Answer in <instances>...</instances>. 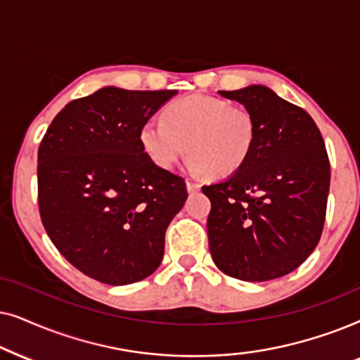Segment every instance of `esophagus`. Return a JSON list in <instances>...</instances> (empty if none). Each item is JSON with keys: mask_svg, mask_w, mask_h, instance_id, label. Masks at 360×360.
I'll list each match as a JSON object with an SVG mask.
<instances>
[{"mask_svg": "<svg viewBox=\"0 0 360 360\" xmlns=\"http://www.w3.org/2000/svg\"><path fill=\"white\" fill-rule=\"evenodd\" d=\"M186 188H188V193H189V194H194V193H198V191L200 189V186L195 184V183H191V181H188V183H186Z\"/></svg>", "mask_w": 360, "mask_h": 360, "instance_id": "obj_1", "label": "esophagus"}]
</instances>
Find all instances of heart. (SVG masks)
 <instances>
[{"label":"heart","instance_id":"heart-1","mask_svg":"<svg viewBox=\"0 0 360 360\" xmlns=\"http://www.w3.org/2000/svg\"><path fill=\"white\" fill-rule=\"evenodd\" d=\"M140 130L148 158L161 169H171L186 150L188 169L220 179L236 174L255 145V118L243 105L209 95L174 100Z\"/></svg>","mask_w":360,"mask_h":360}]
</instances>
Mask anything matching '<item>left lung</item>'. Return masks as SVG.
Masks as SVG:
<instances>
[{
	"mask_svg": "<svg viewBox=\"0 0 360 360\" xmlns=\"http://www.w3.org/2000/svg\"><path fill=\"white\" fill-rule=\"evenodd\" d=\"M219 94L253 113L255 145L240 171L202 186L212 204L210 255L237 280H275L318 245L329 194L328 153L314 120L265 85Z\"/></svg>",
	"mask_w": 360,
	"mask_h": 360,
	"instance_id": "8db88e82",
	"label": "left lung"
}]
</instances>
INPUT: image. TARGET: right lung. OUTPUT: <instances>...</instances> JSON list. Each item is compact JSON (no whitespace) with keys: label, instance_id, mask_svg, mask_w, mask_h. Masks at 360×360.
Masks as SVG:
<instances>
[{"label":"right lung","instance_id":"1","mask_svg":"<svg viewBox=\"0 0 360 360\" xmlns=\"http://www.w3.org/2000/svg\"><path fill=\"white\" fill-rule=\"evenodd\" d=\"M176 90L108 85L52 120L37 153L39 212L52 243L85 275L112 286L161 265L165 233L188 199L181 176L143 150L140 130Z\"/></svg>","mask_w":360,"mask_h":360}]
</instances>
